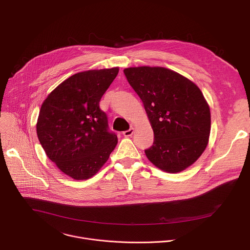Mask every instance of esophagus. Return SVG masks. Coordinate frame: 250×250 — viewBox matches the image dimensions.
<instances>
[{"instance_id":"1","label":"esophagus","mask_w":250,"mask_h":250,"mask_svg":"<svg viewBox=\"0 0 250 250\" xmlns=\"http://www.w3.org/2000/svg\"><path fill=\"white\" fill-rule=\"evenodd\" d=\"M133 132H134V128H133V127H130L129 129H127V130L124 131V132H123V134H124L125 137H128V136H131Z\"/></svg>"}]
</instances>
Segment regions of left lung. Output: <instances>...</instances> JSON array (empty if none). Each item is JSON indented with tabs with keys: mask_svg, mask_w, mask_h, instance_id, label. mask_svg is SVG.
<instances>
[{
	"mask_svg": "<svg viewBox=\"0 0 250 250\" xmlns=\"http://www.w3.org/2000/svg\"><path fill=\"white\" fill-rule=\"evenodd\" d=\"M124 72L153 129L148 160L168 173L191 166L205 151L210 132L209 106L200 88L164 67H129Z\"/></svg>",
	"mask_w": 250,
	"mask_h": 250,
	"instance_id": "left-lung-1",
	"label": "left lung"
}]
</instances>
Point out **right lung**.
<instances>
[{"label": "right lung", "instance_id": "obj_1", "mask_svg": "<svg viewBox=\"0 0 250 250\" xmlns=\"http://www.w3.org/2000/svg\"><path fill=\"white\" fill-rule=\"evenodd\" d=\"M118 73L119 67L76 73L42 104L37 123L41 145L60 171L75 180L93 177L118 144L99 105Z\"/></svg>", "mask_w": 250, "mask_h": 250}]
</instances>
